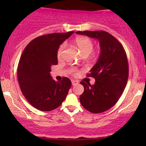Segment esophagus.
<instances>
[{"mask_svg":"<svg viewBox=\"0 0 146 146\" xmlns=\"http://www.w3.org/2000/svg\"><path fill=\"white\" fill-rule=\"evenodd\" d=\"M71 82H72V85H73V86H75V85L78 84V81H77V80H72Z\"/></svg>","mask_w":146,"mask_h":146,"instance_id":"34e87169","label":"esophagus"}]
</instances>
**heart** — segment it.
<instances>
[{
	"label": "heart",
	"mask_w": 146,
	"mask_h": 146,
	"mask_svg": "<svg viewBox=\"0 0 146 146\" xmlns=\"http://www.w3.org/2000/svg\"><path fill=\"white\" fill-rule=\"evenodd\" d=\"M75 44H76L79 50H80L83 56L84 55L90 54L93 51V47H94L93 42L90 38H86V37H82V38H78L75 40ZM66 43H63L58 48V51H57V57H58V60H60L62 57L64 51L66 48ZM71 73H73L74 75L78 74V70L75 69V68H72Z\"/></svg>",
	"instance_id": "b5f03b06"
}]
</instances>
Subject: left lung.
<instances>
[{
	"mask_svg": "<svg viewBox=\"0 0 146 146\" xmlns=\"http://www.w3.org/2000/svg\"><path fill=\"white\" fill-rule=\"evenodd\" d=\"M100 41L101 53L87 77L95 80V84L80 82L84 88L80 101L85 109L93 113L109 110L121 96L128 78V62L121 42L104 31H77Z\"/></svg>",
	"mask_w": 146,
	"mask_h": 146,
	"instance_id": "8db88e82",
	"label": "left lung"
}]
</instances>
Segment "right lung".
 Returning <instances> with one entry per match:
<instances>
[{
	"label": "right lung",
	"mask_w": 146,
	"mask_h": 146,
	"mask_svg": "<svg viewBox=\"0 0 146 146\" xmlns=\"http://www.w3.org/2000/svg\"><path fill=\"white\" fill-rule=\"evenodd\" d=\"M74 31L42 35L31 40L22 53L17 68L18 81L23 95L34 108L51 111L59 107L67 95L71 82L64 77L53 80L51 67L58 64L60 45Z\"/></svg>",
	"instance_id": "add662e5"
}]
</instances>
